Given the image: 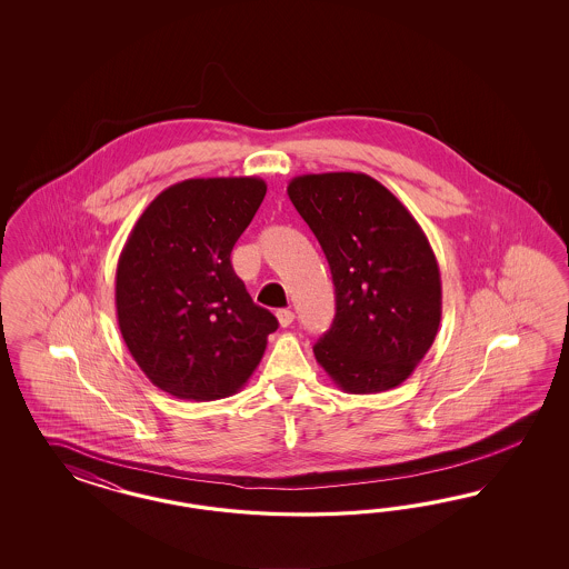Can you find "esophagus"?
Here are the masks:
<instances>
[{
  "mask_svg": "<svg viewBox=\"0 0 569 569\" xmlns=\"http://www.w3.org/2000/svg\"><path fill=\"white\" fill-rule=\"evenodd\" d=\"M277 321H279V326H281V328H288V326H292V321H293L292 310H288V309L277 310Z\"/></svg>",
  "mask_w": 569,
  "mask_h": 569,
  "instance_id": "obj_1",
  "label": "esophagus"
}]
</instances>
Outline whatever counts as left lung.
Segmentation results:
<instances>
[{"label": "left lung", "mask_w": 569, "mask_h": 569, "mask_svg": "<svg viewBox=\"0 0 569 569\" xmlns=\"http://www.w3.org/2000/svg\"><path fill=\"white\" fill-rule=\"evenodd\" d=\"M288 196L321 243L336 286V317L312 346L338 388H397L436 340L440 269L413 214L365 172L293 177Z\"/></svg>", "instance_id": "left-lung-1"}]
</instances>
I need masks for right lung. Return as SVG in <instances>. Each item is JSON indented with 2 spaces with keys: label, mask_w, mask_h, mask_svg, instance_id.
I'll return each instance as SVG.
<instances>
[{
  "label": "right lung",
  "mask_w": 569,
  "mask_h": 569,
  "mask_svg": "<svg viewBox=\"0 0 569 569\" xmlns=\"http://www.w3.org/2000/svg\"><path fill=\"white\" fill-rule=\"evenodd\" d=\"M264 193L259 177L174 183L141 212L122 248L114 288L122 340L171 397L236 395L279 326L254 305L229 259Z\"/></svg>",
  "instance_id": "obj_1"
}]
</instances>
